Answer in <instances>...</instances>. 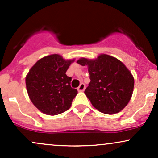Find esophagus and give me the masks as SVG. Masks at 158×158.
I'll return each mask as SVG.
<instances>
[{
	"label": "esophagus",
	"instance_id": "34e87169",
	"mask_svg": "<svg viewBox=\"0 0 158 158\" xmlns=\"http://www.w3.org/2000/svg\"><path fill=\"white\" fill-rule=\"evenodd\" d=\"M85 89V85L84 84V83H81L80 85L79 86V88H77V90L80 92L84 91Z\"/></svg>",
	"mask_w": 158,
	"mask_h": 158
}]
</instances>
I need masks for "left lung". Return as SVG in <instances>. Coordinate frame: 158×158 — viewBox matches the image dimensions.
Wrapping results in <instances>:
<instances>
[{
  "label": "left lung",
  "mask_w": 158,
  "mask_h": 158,
  "mask_svg": "<svg viewBox=\"0 0 158 158\" xmlns=\"http://www.w3.org/2000/svg\"><path fill=\"white\" fill-rule=\"evenodd\" d=\"M77 62L88 68L90 81L85 94L94 108L102 113L114 114L128 105L135 79L122 61L101 54L96 59L81 58Z\"/></svg>",
  "instance_id": "left-lung-1"
}]
</instances>
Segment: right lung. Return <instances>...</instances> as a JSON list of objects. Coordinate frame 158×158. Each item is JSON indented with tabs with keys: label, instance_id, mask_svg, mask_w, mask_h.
<instances>
[{
	"label": "right lung",
	"instance_id": "right-lung-1",
	"mask_svg": "<svg viewBox=\"0 0 158 158\" xmlns=\"http://www.w3.org/2000/svg\"><path fill=\"white\" fill-rule=\"evenodd\" d=\"M73 60H65L52 54L39 59L26 77V86L30 100L40 111L58 115L70 108L78 93L72 88V78L66 71Z\"/></svg>",
	"mask_w": 158,
	"mask_h": 158
}]
</instances>
